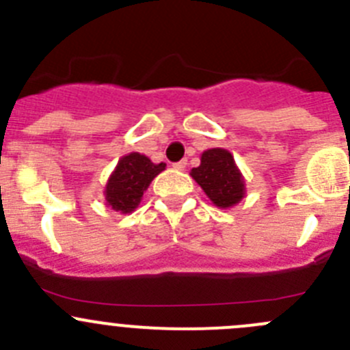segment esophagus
I'll use <instances>...</instances> for the list:
<instances>
[{
	"instance_id": "obj_1",
	"label": "esophagus",
	"mask_w": 350,
	"mask_h": 350,
	"mask_svg": "<svg viewBox=\"0 0 350 350\" xmlns=\"http://www.w3.org/2000/svg\"><path fill=\"white\" fill-rule=\"evenodd\" d=\"M186 164H188V161H186V159H183V161H179V162H174V164H172V167H174L176 171H185Z\"/></svg>"
}]
</instances>
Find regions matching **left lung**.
<instances>
[{
    "label": "left lung",
    "mask_w": 350,
    "mask_h": 350,
    "mask_svg": "<svg viewBox=\"0 0 350 350\" xmlns=\"http://www.w3.org/2000/svg\"><path fill=\"white\" fill-rule=\"evenodd\" d=\"M210 200L220 208H227L241 202L244 196V181L234 157L224 148L203 152L202 164L191 171Z\"/></svg>",
    "instance_id": "obj_1"
}]
</instances>
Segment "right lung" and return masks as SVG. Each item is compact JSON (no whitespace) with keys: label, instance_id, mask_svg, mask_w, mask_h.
Listing matches in <instances>:
<instances>
[{"label":"right lung","instance_id":"add662e5","mask_svg":"<svg viewBox=\"0 0 350 350\" xmlns=\"http://www.w3.org/2000/svg\"><path fill=\"white\" fill-rule=\"evenodd\" d=\"M164 169V162L154 164L150 159L137 152L124 155L118 162L116 171L113 172L106 186L107 205L113 206L116 212H133L152 179Z\"/></svg>","mask_w":350,"mask_h":350}]
</instances>
